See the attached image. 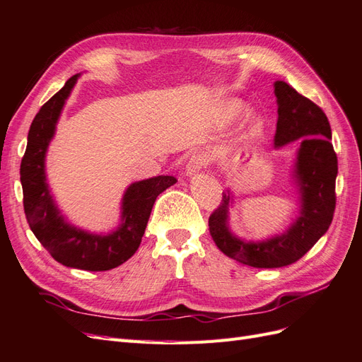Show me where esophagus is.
Instances as JSON below:
<instances>
[{"instance_id": "1", "label": "esophagus", "mask_w": 362, "mask_h": 362, "mask_svg": "<svg viewBox=\"0 0 362 362\" xmlns=\"http://www.w3.org/2000/svg\"><path fill=\"white\" fill-rule=\"evenodd\" d=\"M205 163H206L205 154H192L191 159L187 163V174L188 175L197 174L203 168V166H205Z\"/></svg>"}]
</instances>
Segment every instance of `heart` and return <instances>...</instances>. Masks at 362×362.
Here are the masks:
<instances>
[{"instance_id":"b5f03b06","label":"heart","mask_w":362,"mask_h":362,"mask_svg":"<svg viewBox=\"0 0 362 362\" xmlns=\"http://www.w3.org/2000/svg\"><path fill=\"white\" fill-rule=\"evenodd\" d=\"M234 110H235V111H237V113H238V111H242V110H243V107H242V105H237V107H235Z\"/></svg>"}]
</instances>
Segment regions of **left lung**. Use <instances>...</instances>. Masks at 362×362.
<instances>
[{
	"mask_svg": "<svg viewBox=\"0 0 362 362\" xmlns=\"http://www.w3.org/2000/svg\"><path fill=\"white\" fill-rule=\"evenodd\" d=\"M275 146L303 137L295 163V177L301 192L298 220L281 235L260 243H247L234 237L228 228V211L233 200L229 191L223 192L220 205L209 216V233L220 251L252 267H283L298 262L327 233L337 206L338 157L332 145L327 116L315 102L284 81L275 82Z\"/></svg>",
	"mask_w": 362,
	"mask_h": 362,
	"instance_id": "1",
	"label": "left lung"
}]
</instances>
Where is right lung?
<instances>
[{
  "label": "right lung",
  "instance_id": "add662e5",
  "mask_svg": "<svg viewBox=\"0 0 362 362\" xmlns=\"http://www.w3.org/2000/svg\"><path fill=\"white\" fill-rule=\"evenodd\" d=\"M76 79L78 75L71 76L45 102L30 125L20 170L24 212L35 237L58 263L90 272L110 271L134 255L157 196L177 180L173 175H159L133 183L124 196L122 223L108 235L88 234L69 225L59 214L45 183L44 157L64 102Z\"/></svg>",
  "mask_w": 362,
  "mask_h": 362
}]
</instances>
